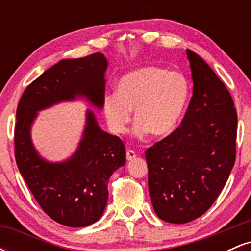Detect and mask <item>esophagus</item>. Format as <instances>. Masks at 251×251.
I'll return each mask as SVG.
<instances>
[{
	"instance_id": "1",
	"label": "esophagus",
	"mask_w": 251,
	"mask_h": 251,
	"mask_svg": "<svg viewBox=\"0 0 251 251\" xmlns=\"http://www.w3.org/2000/svg\"><path fill=\"white\" fill-rule=\"evenodd\" d=\"M135 157H137V154H135V152L133 151V150H127V152H126V159L133 160Z\"/></svg>"
}]
</instances>
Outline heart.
Here are the masks:
<instances>
[{
	"label": "heart",
	"mask_w": 251,
	"mask_h": 251,
	"mask_svg": "<svg viewBox=\"0 0 251 251\" xmlns=\"http://www.w3.org/2000/svg\"><path fill=\"white\" fill-rule=\"evenodd\" d=\"M189 96L190 86L183 74L145 66L120 77L116 93L103 97L102 112L113 133L127 131L134 109V134L138 138L149 132L164 137L179 122Z\"/></svg>",
	"instance_id": "obj_1"
}]
</instances>
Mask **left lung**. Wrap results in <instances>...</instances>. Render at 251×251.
<instances>
[{"mask_svg": "<svg viewBox=\"0 0 251 251\" xmlns=\"http://www.w3.org/2000/svg\"><path fill=\"white\" fill-rule=\"evenodd\" d=\"M194 94L180 126L146 150L149 191L160 220L183 224L210 209L236 158L237 113L226 85L186 50Z\"/></svg>", "mask_w": 251, "mask_h": 251, "instance_id": "left-lung-1", "label": "left lung"}]
</instances>
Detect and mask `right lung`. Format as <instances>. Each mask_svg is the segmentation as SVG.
<instances>
[{
	"label": "right lung",
	"mask_w": 251,
	"mask_h": 251,
	"mask_svg": "<svg viewBox=\"0 0 251 251\" xmlns=\"http://www.w3.org/2000/svg\"><path fill=\"white\" fill-rule=\"evenodd\" d=\"M107 66L101 53L61 60L25 88L17 106L14 133L17 168L43 211L66 226H87L101 217L109 177L125 165V145L119 137L102 131L93 111L87 109L76 151L63 162L51 163L34 148L31 125L39 111L77 98L102 108Z\"/></svg>",
	"instance_id": "right-lung-1"
}]
</instances>
